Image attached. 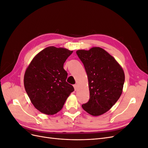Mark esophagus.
<instances>
[{"instance_id":"obj_1","label":"esophagus","mask_w":148,"mask_h":148,"mask_svg":"<svg viewBox=\"0 0 148 148\" xmlns=\"http://www.w3.org/2000/svg\"><path fill=\"white\" fill-rule=\"evenodd\" d=\"M73 87H74V88H75V90L77 91V88H78L77 84H74V85H73Z\"/></svg>"}]
</instances>
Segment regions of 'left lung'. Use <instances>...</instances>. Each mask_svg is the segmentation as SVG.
Here are the masks:
<instances>
[{"instance_id":"8db88e82","label":"left lung","mask_w":148,"mask_h":148,"mask_svg":"<svg viewBox=\"0 0 148 148\" xmlns=\"http://www.w3.org/2000/svg\"><path fill=\"white\" fill-rule=\"evenodd\" d=\"M77 54L88 75L89 99L83 109L93 116L108 111L122 93L125 74L122 67L104 49L96 47L78 50Z\"/></svg>"}]
</instances>
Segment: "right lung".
Masks as SVG:
<instances>
[{"label":"right lung","instance_id":"add662e5","mask_svg":"<svg viewBox=\"0 0 148 148\" xmlns=\"http://www.w3.org/2000/svg\"><path fill=\"white\" fill-rule=\"evenodd\" d=\"M73 51L53 46L38 53L26 69L25 90L32 104L41 112L53 115L63 107L67 97L74 91L66 82L64 64Z\"/></svg>","mask_w":148,"mask_h":148}]
</instances>
